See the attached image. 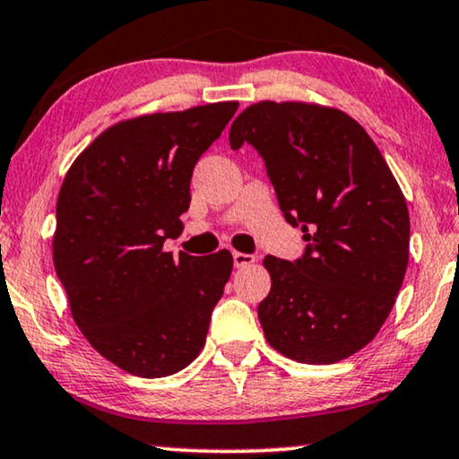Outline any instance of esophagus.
I'll list each match as a JSON object with an SVG mask.
<instances>
[{
	"label": "esophagus",
	"mask_w": 459,
	"mask_h": 459,
	"mask_svg": "<svg viewBox=\"0 0 459 459\" xmlns=\"http://www.w3.org/2000/svg\"><path fill=\"white\" fill-rule=\"evenodd\" d=\"M256 261L255 255H247V253H234V265L236 267H247V265H253Z\"/></svg>",
	"instance_id": "obj_1"
}]
</instances>
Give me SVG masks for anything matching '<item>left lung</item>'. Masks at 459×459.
Masks as SVG:
<instances>
[{
  "label": "left lung",
  "instance_id": "left-lung-1",
  "mask_svg": "<svg viewBox=\"0 0 459 459\" xmlns=\"http://www.w3.org/2000/svg\"><path fill=\"white\" fill-rule=\"evenodd\" d=\"M263 156L303 259L267 255L259 305L267 342L300 363H336L366 347L391 313L410 261L403 192L372 137L347 112L309 102L242 110L230 146Z\"/></svg>",
  "mask_w": 459,
  "mask_h": 459
}]
</instances>
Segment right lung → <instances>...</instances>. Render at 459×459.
<instances>
[{
    "mask_svg": "<svg viewBox=\"0 0 459 459\" xmlns=\"http://www.w3.org/2000/svg\"><path fill=\"white\" fill-rule=\"evenodd\" d=\"M238 110L217 102L127 118L68 169L56 203V275L93 349L140 378L171 376L204 347L230 250H162L184 230L194 165Z\"/></svg>",
    "mask_w": 459,
    "mask_h": 459,
    "instance_id": "1",
    "label": "right lung"
}]
</instances>
